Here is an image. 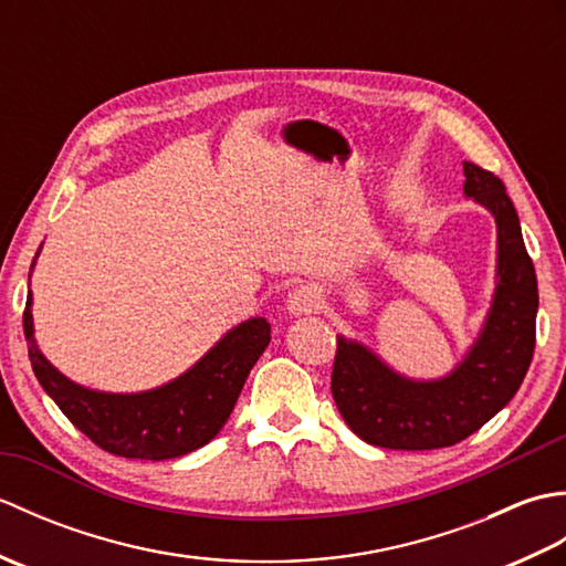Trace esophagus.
<instances>
[{"instance_id":"1","label":"esophagus","mask_w":566,"mask_h":566,"mask_svg":"<svg viewBox=\"0 0 566 566\" xmlns=\"http://www.w3.org/2000/svg\"><path fill=\"white\" fill-rule=\"evenodd\" d=\"M323 308V292L316 284H304L290 296L286 302V311L292 316H306V314H316V311Z\"/></svg>"}]
</instances>
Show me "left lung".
I'll use <instances>...</instances> for the list:
<instances>
[{
	"mask_svg": "<svg viewBox=\"0 0 566 566\" xmlns=\"http://www.w3.org/2000/svg\"><path fill=\"white\" fill-rule=\"evenodd\" d=\"M464 195L496 219V290L474 345L448 377L408 379L338 335L331 391L357 438L389 450L450 448L482 428L521 389L535 350L537 276L501 179L464 163Z\"/></svg>",
	"mask_w": 566,
	"mask_h": 566,
	"instance_id": "obj_1",
	"label": "left lung"
}]
</instances>
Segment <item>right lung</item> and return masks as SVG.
Wrapping results in <instances>:
<instances>
[{
  "label": "right lung",
  "instance_id": "1",
  "mask_svg": "<svg viewBox=\"0 0 566 566\" xmlns=\"http://www.w3.org/2000/svg\"><path fill=\"white\" fill-rule=\"evenodd\" d=\"M23 333L35 379L70 423L106 452L153 462L195 452L219 436L252 365L270 345V323L250 318L228 331L195 367L163 387L109 394L80 387L43 357L33 338L31 292L23 311Z\"/></svg>",
  "mask_w": 566,
  "mask_h": 566
}]
</instances>
